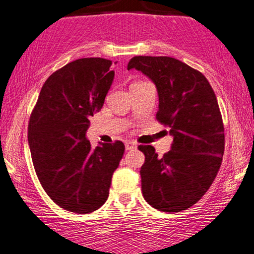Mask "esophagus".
Masks as SVG:
<instances>
[{
  "label": "esophagus",
  "mask_w": 254,
  "mask_h": 254,
  "mask_svg": "<svg viewBox=\"0 0 254 254\" xmlns=\"http://www.w3.org/2000/svg\"><path fill=\"white\" fill-rule=\"evenodd\" d=\"M137 147V145L133 143V141H125V148H127V151H130V150H134V148Z\"/></svg>",
  "instance_id": "esophagus-1"
}]
</instances>
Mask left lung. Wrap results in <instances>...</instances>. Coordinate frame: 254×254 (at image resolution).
I'll list each match as a JSON object with an SVG mask.
<instances>
[{
    "label": "left lung",
    "instance_id": "8db88e82",
    "mask_svg": "<svg viewBox=\"0 0 254 254\" xmlns=\"http://www.w3.org/2000/svg\"><path fill=\"white\" fill-rule=\"evenodd\" d=\"M137 69L155 84L157 120L173 137L171 151L158 157L151 145H140L144 198L159 211L190 208L214 182L224 153V127L210 83L198 70L171 57H133Z\"/></svg>",
    "mask_w": 254,
    "mask_h": 254
}]
</instances>
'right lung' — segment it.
I'll use <instances>...</instances> for the list:
<instances>
[{
	"label": "right lung",
	"mask_w": 254,
	"mask_h": 254,
	"mask_svg": "<svg viewBox=\"0 0 254 254\" xmlns=\"http://www.w3.org/2000/svg\"><path fill=\"white\" fill-rule=\"evenodd\" d=\"M113 63L77 59L45 81L29 122V147L46 194L59 207L89 214L109 196L124 144L100 143L92 148L86 133L89 118L102 109L114 81Z\"/></svg>",
	"instance_id": "obj_1"
}]
</instances>
